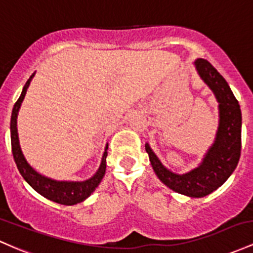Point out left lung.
<instances>
[{
  "mask_svg": "<svg viewBox=\"0 0 253 253\" xmlns=\"http://www.w3.org/2000/svg\"><path fill=\"white\" fill-rule=\"evenodd\" d=\"M195 67L201 79L214 92L218 103L220 119L214 143L200 166L185 174L167 169L148 143L146 152L155 174L165 185L189 197H204L220 188L237 167L241 149V111L227 81L207 59H196Z\"/></svg>",
  "mask_w": 253,
  "mask_h": 253,
  "instance_id": "8db88e82",
  "label": "left lung"
}]
</instances>
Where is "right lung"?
<instances>
[{"mask_svg": "<svg viewBox=\"0 0 253 253\" xmlns=\"http://www.w3.org/2000/svg\"><path fill=\"white\" fill-rule=\"evenodd\" d=\"M36 73H33L30 76L26 84L22 88L21 95L19 96L18 101L14 104L12 118H10V140H12V152L14 160H15L16 166H18L19 172L24 177V179L36 190L38 194L44 196L47 200L52 201V202L64 204V206H74L80 202H84L86 198H88L90 194L98 188L100 184L101 179L104 178L105 171H106V157H107V148L109 144L105 147V152L101 159V164L99 166L98 171L89 179L84 181H59L51 179V178L45 177L41 174L27 163L22 154L21 147H20L19 135H18V127H16V118H18L19 109L21 106L22 100H24L25 95H26L27 88L30 86L31 80L33 79Z\"/></svg>", "mask_w": 253, "mask_h": 253, "instance_id": "right-lung-1", "label": "right lung"}]
</instances>
